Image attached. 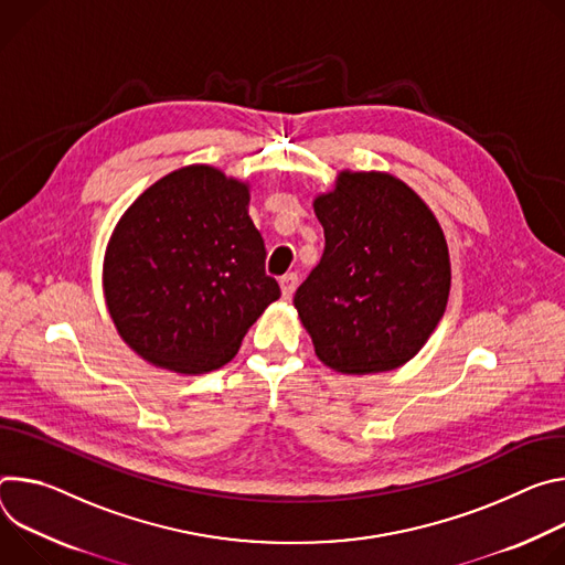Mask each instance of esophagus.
I'll return each instance as SVG.
<instances>
[{
    "label": "esophagus",
    "mask_w": 565,
    "mask_h": 565,
    "mask_svg": "<svg viewBox=\"0 0 565 565\" xmlns=\"http://www.w3.org/2000/svg\"><path fill=\"white\" fill-rule=\"evenodd\" d=\"M296 287H298V276L296 274H287V276L280 278V289H282V298L285 300H289L294 296Z\"/></svg>",
    "instance_id": "obj_1"
}]
</instances>
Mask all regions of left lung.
Wrapping results in <instances>:
<instances>
[{"label": "left lung", "mask_w": 565, "mask_h": 565, "mask_svg": "<svg viewBox=\"0 0 565 565\" xmlns=\"http://www.w3.org/2000/svg\"><path fill=\"white\" fill-rule=\"evenodd\" d=\"M315 213L326 250L294 307L317 356L343 374L404 365L449 302L440 222L408 183L380 170H341L332 191L315 198Z\"/></svg>", "instance_id": "8db88e82"}]
</instances>
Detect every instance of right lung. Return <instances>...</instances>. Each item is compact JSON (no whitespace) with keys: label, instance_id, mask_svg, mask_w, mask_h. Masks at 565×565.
I'll return each mask as SVG.
<instances>
[{"label":"right lung","instance_id":"obj_1","mask_svg":"<svg viewBox=\"0 0 565 565\" xmlns=\"http://www.w3.org/2000/svg\"><path fill=\"white\" fill-rule=\"evenodd\" d=\"M248 200V181L193 163L154 181L120 215L103 294L118 337L143 361L179 374L217 370L280 298Z\"/></svg>","mask_w":565,"mask_h":565}]
</instances>
